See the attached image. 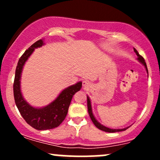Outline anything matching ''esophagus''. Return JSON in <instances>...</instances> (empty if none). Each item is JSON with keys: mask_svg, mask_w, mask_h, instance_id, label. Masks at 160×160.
<instances>
[{"mask_svg": "<svg viewBox=\"0 0 160 160\" xmlns=\"http://www.w3.org/2000/svg\"><path fill=\"white\" fill-rule=\"evenodd\" d=\"M82 87L83 88H87V87H89V86H90V82H89V81H88V80H82Z\"/></svg>", "mask_w": 160, "mask_h": 160, "instance_id": "obj_1", "label": "esophagus"}]
</instances>
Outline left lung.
Wrapping results in <instances>:
<instances>
[{"mask_svg":"<svg viewBox=\"0 0 160 160\" xmlns=\"http://www.w3.org/2000/svg\"><path fill=\"white\" fill-rule=\"evenodd\" d=\"M134 51H135V52L136 53L138 58L137 59L138 60V62H140V63L142 64L144 66L145 69H146L147 71V73L148 74V67H147V65H146V62H145L144 58H143L142 56H141V55H139V53L138 51L134 48ZM87 107H88V112H89V117H90L92 121L93 122V123L95 126H96L97 128H99V129L102 130V131L104 132H111V133H113V132H122V131H125V130L127 129L128 128H129V126H128V127H126L124 128H108V127H106V126H103L102 124H101L100 122H98V120L95 119L94 114H93L92 113V104H91V101H90V98H89V97L87 95Z\"/></svg>","mask_w":160,"mask_h":160,"instance_id":"1","label":"left lung"}]
</instances>
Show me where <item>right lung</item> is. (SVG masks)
<instances>
[{"label": "right lung", "mask_w": 160, "mask_h": 160, "mask_svg": "<svg viewBox=\"0 0 160 160\" xmlns=\"http://www.w3.org/2000/svg\"><path fill=\"white\" fill-rule=\"evenodd\" d=\"M44 44L43 39L38 40L23 53L16 66L13 83V94L16 107L27 123L38 130L52 129L58 127L67 116L73 95L82 88V82L80 81L65 88L54 101L43 108L33 107L28 103L21 91L22 73L25 62L34 49Z\"/></svg>", "instance_id": "obj_1"}]
</instances>
